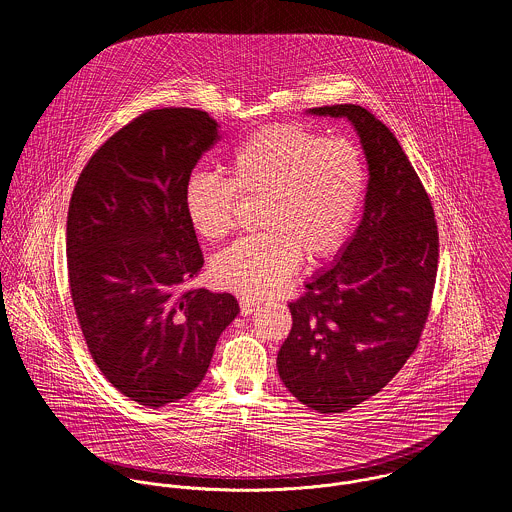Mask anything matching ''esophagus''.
Instances as JSON below:
<instances>
[{
    "instance_id": "34e87169",
    "label": "esophagus",
    "mask_w": 512,
    "mask_h": 512,
    "mask_svg": "<svg viewBox=\"0 0 512 512\" xmlns=\"http://www.w3.org/2000/svg\"><path fill=\"white\" fill-rule=\"evenodd\" d=\"M256 307H258V303L254 299H250V297H242L240 299V313L242 315H250Z\"/></svg>"
}]
</instances>
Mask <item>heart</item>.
<instances>
[{"mask_svg": "<svg viewBox=\"0 0 512 512\" xmlns=\"http://www.w3.org/2000/svg\"><path fill=\"white\" fill-rule=\"evenodd\" d=\"M365 161L347 140H327L301 124L256 130L230 155V181L193 171L183 209L199 236L220 240L234 226L236 195L266 199L260 228L213 260L220 288L266 297L286 288L301 254L319 262L347 242L365 197Z\"/></svg>", "mask_w": 512, "mask_h": 512, "instance_id": "obj_1", "label": "heart"}]
</instances>
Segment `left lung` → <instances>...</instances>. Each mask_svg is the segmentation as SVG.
Returning a JSON list of instances; mask_svg holds the SVG:
<instances>
[{
    "mask_svg": "<svg viewBox=\"0 0 512 512\" xmlns=\"http://www.w3.org/2000/svg\"><path fill=\"white\" fill-rule=\"evenodd\" d=\"M305 114L345 118L368 167L361 222L290 303L292 331L278 353L293 396L337 414L380 392L416 351L436 284L438 226L418 173L380 120L357 104Z\"/></svg>",
    "mask_w": 512,
    "mask_h": 512,
    "instance_id": "8db88e82",
    "label": "left lung"
}]
</instances>
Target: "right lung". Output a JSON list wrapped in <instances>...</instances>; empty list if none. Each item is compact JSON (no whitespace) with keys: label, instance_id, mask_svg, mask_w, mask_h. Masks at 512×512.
<instances>
[{"label":"right lung","instance_id":"1","mask_svg":"<svg viewBox=\"0 0 512 512\" xmlns=\"http://www.w3.org/2000/svg\"><path fill=\"white\" fill-rule=\"evenodd\" d=\"M217 140L203 110H149L90 157L71 197L67 262L82 335L108 382L147 408L201 384L240 313L230 293L181 292L205 264L183 187Z\"/></svg>","mask_w":512,"mask_h":512}]
</instances>
